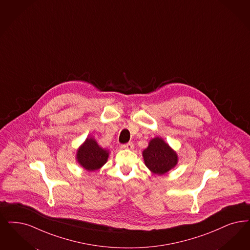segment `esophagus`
<instances>
[{"label":"esophagus","mask_w":250,"mask_h":250,"mask_svg":"<svg viewBox=\"0 0 250 250\" xmlns=\"http://www.w3.org/2000/svg\"><path fill=\"white\" fill-rule=\"evenodd\" d=\"M121 147L123 148V149H129V150H131V149L134 148V146H133V144H132L131 142H129V143H127V144L122 145Z\"/></svg>","instance_id":"esophagus-1"}]
</instances>
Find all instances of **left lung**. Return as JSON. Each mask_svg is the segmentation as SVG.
<instances>
[{"mask_svg": "<svg viewBox=\"0 0 250 250\" xmlns=\"http://www.w3.org/2000/svg\"><path fill=\"white\" fill-rule=\"evenodd\" d=\"M146 166L157 175H162L175 166L178 157L175 152L159 137L150 141L143 152Z\"/></svg>", "mask_w": 250, "mask_h": 250, "instance_id": "left-lung-1", "label": "left lung"}]
</instances>
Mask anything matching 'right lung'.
<instances>
[{"instance_id": "obj_1", "label": "right lung", "mask_w": 250, "mask_h": 250, "mask_svg": "<svg viewBox=\"0 0 250 250\" xmlns=\"http://www.w3.org/2000/svg\"><path fill=\"white\" fill-rule=\"evenodd\" d=\"M108 152L100 147L93 138L86 139L77 154L79 163L90 171L100 168L106 162Z\"/></svg>"}]
</instances>
